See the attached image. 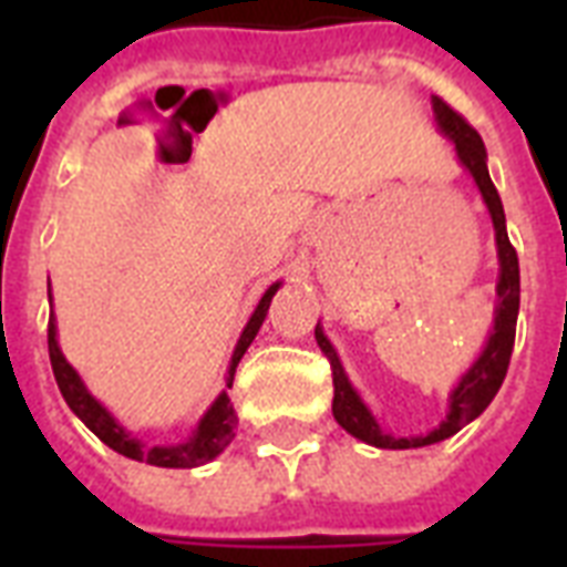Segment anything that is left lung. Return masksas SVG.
<instances>
[{"mask_svg": "<svg viewBox=\"0 0 567 567\" xmlns=\"http://www.w3.org/2000/svg\"><path fill=\"white\" fill-rule=\"evenodd\" d=\"M432 109H435V120L444 135L453 137L456 144L458 162L465 164L471 176L476 179L480 190H483V199L488 205L494 220V231H497V256H501V282H497V318H494V332L485 344L483 355L476 359V364L462 377L458 388L450 396V414L447 421L441 423L439 430H432L430 435L423 439H394V435H385L379 430V423L373 421L368 405L359 400V394L353 391V385L347 382L344 368L338 362L336 350L327 341V336L320 332V327L315 329V338H318L320 353L329 359V368H332V388H336V396H332V414L336 421L344 426L350 435L368 441L373 447L382 450H412V447H426V444H435V441H444L450 435H456L465 423H471L476 414L485 412V405L492 403L494 394L501 391L506 371H509L512 347H515V323H518V306H520V274H518V252L509 244V235H506V214H503L501 194L494 188L492 176H488V167H485V146L483 137L476 135V128L467 123L456 109H450L447 102L435 96L432 100Z\"/></svg>", "mask_w": 567, "mask_h": 567, "instance_id": "8db88e82", "label": "left lung"}]
</instances>
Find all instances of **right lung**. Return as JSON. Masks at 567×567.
Here are the masks:
<instances>
[{"label": "right lung", "mask_w": 567, "mask_h": 567, "mask_svg": "<svg viewBox=\"0 0 567 567\" xmlns=\"http://www.w3.org/2000/svg\"><path fill=\"white\" fill-rule=\"evenodd\" d=\"M276 288L279 282L270 285L267 293L258 302V309L252 311V318H249L247 329H244V336H240L238 347H235V355H231L229 364V382L226 385L231 388V379H235V368L247 353V347L252 344V338L265 323V315L270 309V300H274ZM49 362H52V373H55V382L61 388V394H64L66 405L73 409L79 417L84 421V426L96 435L100 441H105L111 450H117L123 456L135 458V462H146V465H158V467H196L205 465V462H212L217 453H223V447L235 439V426H238V414H235V405H231L229 394L223 391L214 405L205 412V417L199 421V426L194 430L188 441H182V444H171V447H150V444H141L137 439H132L123 426H120L114 417H111L105 409H102L91 394H87V388L82 385V379L79 373L66 364V359L58 350L55 341V318L49 315Z\"/></svg>", "instance_id": "1"}]
</instances>
